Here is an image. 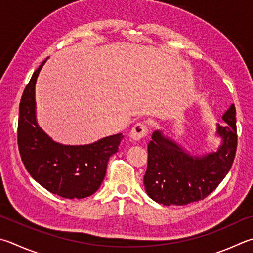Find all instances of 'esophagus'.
<instances>
[{
    "label": "esophagus",
    "mask_w": 253,
    "mask_h": 253,
    "mask_svg": "<svg viewBox=\"0 0 253 253\" xmlns=\"http://www.w3.org/2000/svg\"><path fill=\"white\" fill-rule=\"evenodd\" d=\"M149 131V127L146 123H137L136 125L131 128L130 137L134 140H140L147 136Z\"/></svg>",
    "instance_id": "1"
}]
</instances>
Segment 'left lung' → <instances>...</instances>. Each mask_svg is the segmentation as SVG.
<instances>
[{
	"label": "left lung",
	"instance_id": "8db88e82",
	"mask_svg": "<svg viewBox=\"0 0 253 253\" xmlns=\"http://www.w3.org/2000/svg\"><path fill=\"white\" fill-rule=\"evenodd\" d=\"M222 119L227 123L226 126L218 125L222 145L217 153L204 157H194L159 131L154 132L144 176L145 189L151 199L164 206H185L205 199L220 185L230 170L237 151L235 105Z\"/></svg>",
	"mask_w": 253,
	"mask_h": 253
}]
</instances>
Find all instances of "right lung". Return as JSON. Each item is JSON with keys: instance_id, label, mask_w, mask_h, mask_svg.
Masks as SVG:
<instances>
[{"instance_id": "add662e5", "label": "right lung", "mask_w": 253, "mask_h": 253, "mask_svg": "<svg viewBox=\"0 0 253 253\" xmlns=\"http://www.w3.org/2000/svg\"><path fill=\"white\" fill-rule=\"evenodd\" d=\"M44 63L23 91L17 124L18 150L27 171L45 189L63 198H85L102 185L109 157L118 151L123 135L85 146H64L50 139L35 119V83Z\"/></svg>"}]
</instances>
